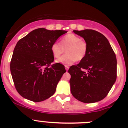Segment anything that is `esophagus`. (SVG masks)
Segmentation results:
<instances>
[{
  "label": "esophagus",
  "instance_id": "1",
  "mask_svg": "<svg viewBox=\"0 0 128 128\" xmlns=\"http://www.w3.org/2000/svg\"><path fill=\"white\" fill-rule=\"evenodd\" d=\"M69 66H68V65H66V66H65V69H66V70H68V69H69Z\"/></svg>",
  "mask_w": 128,
  "mask_h": 128
}]
</instances>
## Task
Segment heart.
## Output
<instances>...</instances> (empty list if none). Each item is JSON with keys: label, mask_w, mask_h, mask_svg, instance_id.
Wrapping results in <instances>:
<instances>
[{"label": "heart", "mask_w": 128, "mask_h": 128, "mask_svg": "<svg viewBox=\"0 0 128 128\" xmlns=\"http://www.w3.org/2000/svg\"><path fill=\"white\" fill-rule=\"evenodd\" d=\"M65 49H66L67 53L58 59L57 62L70 65L77 60H81L86 57L88 46L85 40L73 33H69L61 38L60 43L56 41L51 47L52 55L56 58L61 56L65 51Z\"/></svg>", "instance_id": "heart-1"}]
</instances>
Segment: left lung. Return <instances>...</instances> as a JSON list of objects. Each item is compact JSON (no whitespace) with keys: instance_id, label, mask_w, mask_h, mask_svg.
<instances>
[{"instance_id":"obj_1","label":"left lung","mask_w":128,"mask_h":128,"mask_svg":"<svg viewBox=\"0 0 128 128\" xmlns=\"http://www.w3.org/2000/svg\"><path fill=\"white\" fill-rule=\"evenodd\" d=\"M73 32L84 38L88 50L86 57L68 70L71 76V94L84 103L100 101L106 96L116 79L115 53L102 33L93 30Z\"/></svg>"}]
</instances>
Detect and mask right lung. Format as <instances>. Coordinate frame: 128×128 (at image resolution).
<instances>
[{
	"label": "right lung",
	"mask_w": 128,
	"mask_h": 128,
	"mask_svg": "<svg viewBox=\"0 0 128 128\" xmlns=\"http://www.w3.org/2000/svg\"><path fill=\"white\" fill-rule=\"evenodd\" d=\"M67 32L38 28L18 41L10 61V72L15 88L22 96L39 102L54 94L66 70L60 63L52 64L51 47Z\"/></svg>",
	"instance_id": "1"
}]
</instances>
